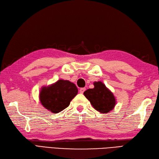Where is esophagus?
I'll return each instance as SVG.
<instances>
[{"label":"esophagus","mask_w":159,"mask_h":159,"mask_svg":"<svg viewBox=\"0 0 159 159\" xmlns=\"http://www.w3.org/2000/svg\"><path fill=\"white\" fill-rule=\"evenodd\" d=\"M85 89H85V88H81V89H80V93H83L84 92V91H85Z\"/></svg>","instance_id":"obj_1"}]
</instances>
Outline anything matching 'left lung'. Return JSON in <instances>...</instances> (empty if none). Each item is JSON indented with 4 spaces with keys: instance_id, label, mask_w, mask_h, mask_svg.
Returning <instances> with one entry per match:
<instances>
[{
    "instance_id": "left-lung-1",
    "label": "left lung",
    "mask_w": 159,
    "mask_h": 159,
    "mask_svg": "<svg viewBox=\"0 0 159 159\" xmlns=\"http://www.w3.org/2000/svg\"><path fill=\"white\" fill-rule=\"evenodd\" d=\"M95 87L84 92V95L90 101L97 111L101 113H108L116 105V99L113 93L102 82H95Z\"/></svg>"
}]
</instances>
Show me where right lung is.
<instances>
[{
	"instance_id": "obj_1",
	"label": "right lung",
	"mask_w": 159,
	"mask_h": 159,
	"mask_svg": "<svg viewBox=\"0 0 159 159\" xmlns=\"http://www.w3.org/2000/svg\"><path fill=\"white\" fill-rule=\"evenodd\" d=\"M78 93L76 85L68 80H59L48 87H43L39 94L43 106L58 113L68 107L71 100Z\"/></svg>"
}]
</instances>
